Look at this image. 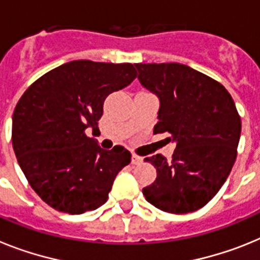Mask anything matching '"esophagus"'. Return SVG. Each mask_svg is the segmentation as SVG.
<instances>
[{"mask_svg":"<svg viewBox=\"0 0 260 260\" xmlns=\"http://www.w3.org/2000/svg\"><path fill=\"white\" fill-rule=\"evenodd\" d=\"M132 165H141L143 164V157H140L137 154H132Z\"/></svg>","mask_w":260,"mask_h":260,"instance_id":"obj_1","label":"esophagus"}]
</instances>
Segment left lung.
Here are the masks:
<instances>
[{
  "instance_id": "8db88e82",
  "label": "left lung",
  "mask_w": 260,
  "mask_h": 260,
  "mask_svg": "<svg viewBox=\"0 0 260 260\" xmlns=\"http://www.w3.org/2000/svg\"><path fill=\"white\" fill-rule=\"evenodd\" d=\"M144 87L159 98L154 133H169L177 148L168 161L146 157L157 178L143 189L155 208L182 214L212 200L229 177L237 158L241 116L220 82L178 62L135 64Z\"/></svg>"
}]
</instances>
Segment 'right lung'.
I'll use <instances>...</instances> for the list:
<instances>
[{
	"label": "right lung",
	"instance_id": "right-lung-1",
	"mask_svg": "<svg viewBox=\"0 0 260 260\" xmlns=\"http://www.w3.org/2000/svg\"><path fill=\"white\" fill-rule=\"evenodd\" d=\"M136 76L129 62L76 60L38 78L18 101L13 149L30 186L49 207L81 214L107 202L131 152L105 150L85 131L98 129L105 99Z\"/></svg>",
	"mask_w": 260,
	"mask_h": 260
}]
</instances>
